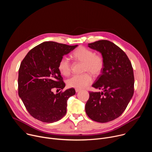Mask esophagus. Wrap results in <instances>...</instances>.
I'll list each match as a JSON object with an SVG mask.
<instances>
[{
    "instance_id": "1",
    "label": "esophagus",
    "mask_w": 152,
    "mask_h": 152,
    "mask_svg": "<svg viewBox=\"0 0 152 152\" xmlns=\"http://www.w3.org/2000/svg\"><path fill=\"white\" fill-rule=\"evenodd\" d=\"M75 91H76V93H78L79 91H80V90H79V89H76H76H75Z\"/></svg>"
}]
</instances>
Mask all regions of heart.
Masks as SVG:
<instances>
[{"mask_svg": "<svg viewBox=\"0 0 152 152\" xmlns=\"http://www.w3.org/2000/svg\"><path fill=\"white\" fill-rule=\"evenodd\" d=\"M73 59L79 62L83 63L82 72H86L82 75H73L67 81L69 87L76 89H82L87 87L93 82V77L91 73L94 76L99 75L104 67V59L100 54L95 53L90 50L83 46L78 48L72 54ZM59 72L64 75L68 76L72 71V64L69 59L62 57L58 66Z\"/></svg>", "mask_w": 152, "mask_h": 152, "instance_id": "heart-1", "label": "heart"}]
</instances>
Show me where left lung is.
<instances>
[{
    "mask_svg": "<svg viewBox=\"0 0 152 152\" xmlns=\"http://www.w3.org/2000/svg\"><path fill=\"white\" fill-rule=\"evenodd\" d=\"M88 47L100 52L104 67L93 87L103 92H89L85 112L93 120L106 123L115 120L124 111L134 92L132 64L124 52L114 43L99 40Z\"/></svg>",
    "mask_w": 152,
    "mask_h": 152,
    "instance_id": "1",
    "label": "left lung"
}]
</instances>
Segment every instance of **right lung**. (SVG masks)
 <instances>
[{"instance_id": "obj_1", "label": "right lung", "mask_w": 152, "mask_h": 152, "mask_svg": "<svg viewBox=\"0 0 152 152\" xmlns=\"http://www.w3.org/2000/svg\"><path fill=\"white\" fill-rule=\"evenodd\" d=\"M77 46L46 41L32 49L21 61L18 70V96L34 118L53 123L66 114L67 100L76 91L74 88L62 91L65 83L58 66L63 56ZM53 89L61 91L55 95Z\"/></svg>"}]
</instances>
